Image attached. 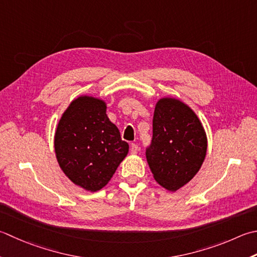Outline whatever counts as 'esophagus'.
Segmentation results:
<instances>
[{
  "instance_id": "1",
  "label": "esophagus",
  "mask_w": 257,
  "mask_h": 257,
  "mask_svg": "<svg viewBox=\"0 0 257 257\" xmlns=\"http://www.w3.org/2000/svg\"><path fill=\"white\" fill-rule=\"evenodd\" d=\"M138 152H139V146L136 145V144H133L132 147H130V154L136 155Z\"/></svg>"
}]
</instances>
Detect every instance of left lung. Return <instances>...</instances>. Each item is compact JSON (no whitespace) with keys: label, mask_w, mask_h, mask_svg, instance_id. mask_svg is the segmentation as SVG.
Returning <instances> with one entry per match:
<instances>
[{"label":"left lung","mask_w":257,"mask_h":257,"mask_svg":"<svg viewBox=\"0 0 257 257\" xmlns=\"http://www.w3.org/2000/svg\"><path fill=\"white\" fill-rule=\"evenodd\" d=\"M207 136L197 114L182 100L164 97L155 105L153 142L146 157L156 182L176 192L199 172Z\"/></svg>","instance_id":"1"}]
</instances>
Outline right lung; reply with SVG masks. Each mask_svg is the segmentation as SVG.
Segmentation results:
<instances>
[{
    "instance_id": "1",
    "label": "right lung",
    "mask_w": 257,
    "mask_h": 257,
    "mask_svg": "<svg viewBox=\"0 0 257 257\" xmlns=\"http://www.w3.org/2000/svg\"><path fill=\"white\" fill-rule=\"evenodd\" d=\"M105 111L104 100L79 95L64 110L54 134L60 168L74 185L91 193L109 183L129 152Z\"/></svg>"
}]
</instances>
